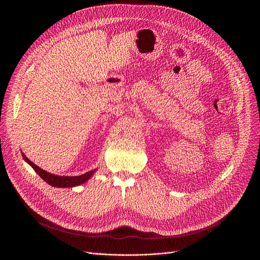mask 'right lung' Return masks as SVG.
Here are the masks:
<instances>
[{
  "label": "right lung",
  "instance_id": "1",
  "mask_svg": "<svg viewBox=\"0 0 260 260\" xmlns=\"http://www.w3.org/2000/svg\"><path fill=\"white\" fill-rule=\"evenodd\" d=\"M21 155L23 159L34 169V171L38 174L45 182H47L49 185L53 187H58V188H68V187H74V186H78L80 184H83L86 182L95 172V170L89 171L83 175L80 176H57L51 173H48L41 168H39L34 162H31L22 152Z\"/></svg>",
  "mask_w": 260,
  "mask_h": 260
}]
</instances>
